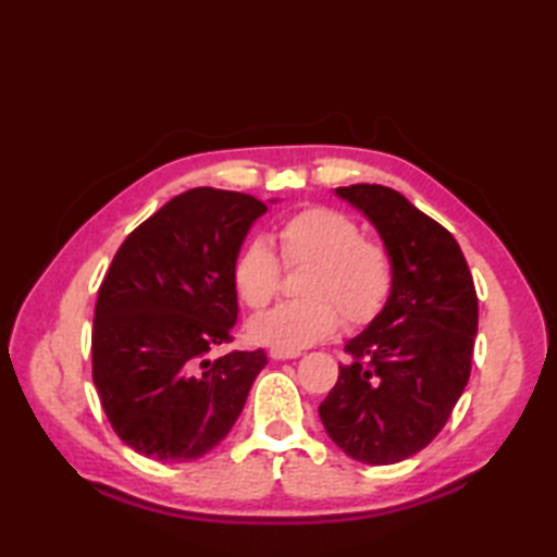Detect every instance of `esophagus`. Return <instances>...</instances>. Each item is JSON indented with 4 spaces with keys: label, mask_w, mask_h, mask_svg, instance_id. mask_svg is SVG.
<instances>
[{
    "label": "esophagus",
    "mask_w": 557,
    "mask_h": 557,
    "mask_svg": "<svg viewBox=\"0 0 557 557\" xmlns=\"http://www.w3.org/2000/svg\"><path fill=\"white\" fill-rule=\"evenodd\" d=\"M297 357H301L299 349H282V347L270 349V359H275V361H287V359H297Z\"/></svg>",
    "instance_id": "esophagus-1"
}]
</instances>
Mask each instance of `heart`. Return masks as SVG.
Segmentation results:
<instances>
[{"label":"heart","mask_w":557,"mask_h":557,"mask_svg":"<svg viewBox=\"0 0 557 557\" xmlns=\"http://www.w3.org/2000/svg\"><path fill=\"white\" fill-rule=\"evenodd\" d=\"M280 258L287 268L309 265L299 292L306 299L282 304L248 325L263 345L301 349L330 337L342 315L349 327L371 323L383 311L395 282L385 246L363 239L357 222L333 208H306L277 227ZM239 299L263 311L280 292L277 256L263 239L242 246L232 265Z\"/></svg>","instance_id":"heart-1"}]
</instances>
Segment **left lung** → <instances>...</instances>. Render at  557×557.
Instances as JSON below:
<instances>
[{
  "label": "left lung",
  "instance_id": "left-lung-1",
  "mask_svg": "<svg viewBox=\"0 0 557 557\" xmlns=\"http://www.w3.org/2000/svg\"><path fill=\"white\" fill-rule=\"evenodd\" d=\"M393 258L389 299L351 337L349 363L318 413L333 443L363 465H395L443 431L471 373L479 299L455 236L395 188L339 186Z\"/></svg>",
  "mask_w": 557,
  "mask_h": 557
}]
</instances>
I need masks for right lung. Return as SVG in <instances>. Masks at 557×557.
Masks as SVG:
<instances>
[{
	"mask_svg": "<svg viewBox=\"0 0 557 557\" xmlns=\"http://www.w3.org/2000/svg\"><path fill=\"white\" fill-rule=\"evenodd\" d=\"M265 210L253 196L191 188L116 251L92 321V383L114 433L136 453L191 461L239 419L265 351H210L232 342V265Z\"/></svg>",
	"mask_w": 557,
	"mask_h": 557,
	"instance_id": "right-lung-1",
	"label": "right lung"
}]
</instances>
